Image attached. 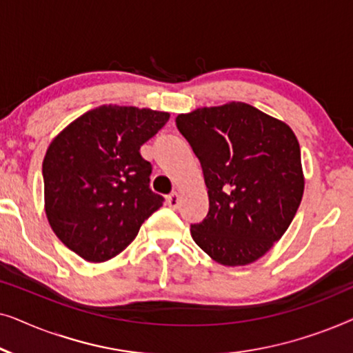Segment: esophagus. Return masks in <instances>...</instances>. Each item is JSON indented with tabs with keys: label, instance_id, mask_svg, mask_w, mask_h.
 Returning a JSON list of instances; mask_svg holds the SVG:
<instances>
[{
	"label": "esophagus",
	"instance_id": "obj_1",
	"mask_svg": "<svg viewBox=\"0 0 353 353\" xmlns=\"http://www.w3.org/2000/svg\"><path fill=\"white\" fill-rule=\"evenodd\" d=\"M167 204L168 207H172L173 210L178 209V205H180V194H178V192H172V194H168Z\"/></svg>",
	"mask_w": 353,
	"mask_h": 353
}]
</instances>
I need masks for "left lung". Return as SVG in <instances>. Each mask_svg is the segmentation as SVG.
Masks as SVG:
<instances>
[{
  "label": "left lung",
  "instance_id": "1",
  "mask_svg": "<svg viewBox=\"0 0 353 353\" xmlns=\"http://www.w3.org/2000/svg\"><path fill=\"white\" fill-rule=\"evenodd\" d=\"M199 159L209 212L191 223L196 244L226 267L248 265L286 233L303 194L301 148L286 123L228 103L175 119Z\"/></svg>",
  "mask_w": 353,
  "mask_h": 353
}]
</instances>
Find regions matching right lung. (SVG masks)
I'll return each mask as SVG.
<instances>
[{
  "label": "right lung",
  "mask_w": 353,
  "mask_h": 353,
  "mask_svg": "<svg viewBox=\"0 0 353 353\" xmlns=\"http://www.w3.org/2000/svg\"><path fill=\"white\" fill-rule=\"evenodd\" d=\"M170 114L101 105L57 134L43 161L46 216L57 238L88 262H105L137 238L163 197L151 191L139 148Z\"/></svg>",
  "instance_id": "right-lung-1"
}]
</instances>
